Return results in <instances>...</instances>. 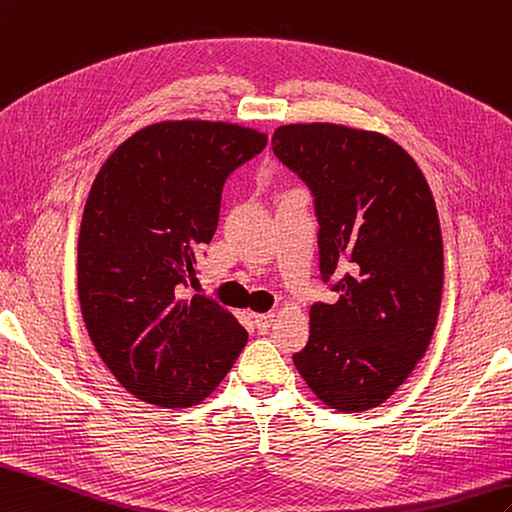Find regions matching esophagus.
I'll use <instances>...</instances> for the list:
<instances>
[{
	"label": "esophagus",
	"instance_id": "esophagus-1",
	"mask_svg": "<svg viewBox=\"0 0 512 512\" xmlns=\"http://www.w3.org/2000/svg\"><path fill=\"white\" fill-rule=\"evenodd\" d=\"M253 318H255L257 329H261V331H266L272 323H275V314H272V312H268V314H253Z\"/></svg>",
	"mask_w": 512,
	"mask_h": 512
}]
</instances>
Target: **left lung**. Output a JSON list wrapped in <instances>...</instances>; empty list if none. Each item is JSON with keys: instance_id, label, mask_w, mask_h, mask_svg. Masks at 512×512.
I'll return each instance as SVG.
<instances>
[{"instance_id": "obj_1", "label": "left lung", "mask_w": 512, "mask_h": 512, "mask_svg": "<svg viewBox=\"0 0 512 512\" xmlns=\"http://www.w3.org/2000/svg\"><path fill=\"white\" fill-rule=\"evenodd\" d=\"M272 150L314 194L320 275L336 303H314L292 360L338 412L377 408L423 358L443 294L434 196L410 154L375 130L288 124Z\"/></svg>"}]
</instances>
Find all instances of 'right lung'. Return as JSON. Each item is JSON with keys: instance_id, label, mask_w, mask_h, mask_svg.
<instances>
[{"instance_id": "1", "label": "right lung", "mask_w": 512, "mask_h": 512, "mask_svg": "<svg viewBox=\"0 0 512 512\" xmlns=\"http://www.w3.org/2000/svg\"><path fill=\"white\" fill-rule=\"evenodd\" d=\"M266 141L229 122H157L95 176L78 235L80 310L102 362L141 401L198 406L246 347L229 310L181 285L216 233L224 181Z\"/></svg>"}]
</instances>
